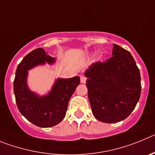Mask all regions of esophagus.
I'll return each mask as SVG.
<instances>
[{
  "mask_svg": "<svg viewBox=\"0 0 155 155\" xmlns=\"http://www.w3.org/2000/svg\"><path fill=\"white\" fill-rule=\"evenodd\" d=\"M80 82L82 83H86V78L85 77V76H82L80 77Z\"/></svg>",
  "mask_w": 155,
  "mask_h": 155,
  "instance_id": "1",
  "label": "esophagus"
}]
</instances>
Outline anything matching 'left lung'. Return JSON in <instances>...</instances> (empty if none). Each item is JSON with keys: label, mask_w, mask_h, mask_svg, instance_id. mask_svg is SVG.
Wrapping results in <instances>:
<instances>
[{"label": "left lung", "mask_w": 155, "mask_h": 155, "mask_svg": "<svg viewBox=\"0 0 155 155\" xmlns=\"http://www.w3.org/2000/svg\"><path fill=\"white\" fill-rule=\"evenodd\" d=\"M113 56L92 64L85 72L92 112L98 120L116 123L126 119L140 97V75L131 54L116 44Z\"/></svg>", "instance_id": "8db88e82"}]
</instances>
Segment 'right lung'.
Returning a JSON list of instances; mask_svg holds the SVG:
<instances>
[{
  "label": "right lung",
  "instance_id": "add662e5",
  "mask_svg": "<svg viewBox=\"0 0 155 155\" xmlns=\"http://www.w3.org/2000/svg\"><path fill=\"white\" fill-rule=\"evenodd\" d=\"M55 58L43 48L31 51L19 63L14 80L15 100L21 114L33 124L40 127L57 125L65 117L72 95L80 83L79 76L55 81L48 94L39 97L28 87V71L38 65L53 64Z\"/></svg>",
  "mask_w": 155,
  "mask_h": 155
}]
</instances>
